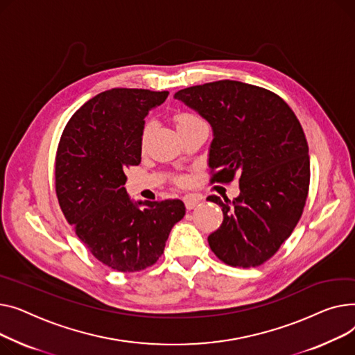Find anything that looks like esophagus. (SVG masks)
Instances as JSON below:
<instances>
[{"label": "esophagus", "mask_w": 355, "mask_h": 355, "mask_svg": "<svg viewBox=\"0 0 355 355\" xmlns=\"http://www.w3.org/2000/svg\"><path fill=\"white\" fill-rule=\"evenodd\" d=\"M183 202H184V206H186V209H193V207H196L198 205H199V198H196L195 195H186L184 198H183Z\"/></svg>", "instance_id": "obj_1"}]
</instances>
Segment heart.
Listing matches in <instances>:
<instances>
[{
    "mask_svg": "<svg viewBox=\"0 0 355 355\" xmlns=\"http://www.w3.org/2000/svg\"><path fill=\"white\" fill-rule=\"evenodd\" d=\"M199 121H202V120H200L199 117H196L195 114H192V113L180 112V113H176V114H175V123H176L178 130H182V129H184V128H187V126H192V124L199 123ZM149 132H150V123L148 121V123L144 124L143 132H141V141L146 140V137H148ZM179 182H183V179H179Z\"/></svg>",
    "mask_w": 355,
    "mask_h": 355,
    "instance_id": "heart-1",
    "label": "heart"
}]
</instances>
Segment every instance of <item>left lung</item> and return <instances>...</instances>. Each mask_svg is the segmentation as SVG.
<instances>
[{
	"instance_id": "left-lung-1",
	"label": "left lung",
	"mask_w": 355,
	"mask_h": 355,
	"mask_svg": "<svg viewBox=\"0 0 355 355\" xmlns=\"http://www.w3.org/2000/svg\"><path fill=\"white\" fill-rule=\"evenodd\" d=\"M175 98L211 123V183L239 179L234 202L222 207L219 229L207 236L225 263L254 268L272 258L300 222L309 189L308 143L284 98L263 87L219 80L179 90Z\"/></svg>"
}]
</instances>
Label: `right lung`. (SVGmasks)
I'll list each match as a JSON object with an SVG mask.
<instances>
[{"mask_svg":"<svg viewBox=\"0 0 355 355\" xmlns=\"http://www.w3.org/2000/svg\"><path fill=\"white\" fill-rule=\"evenodd\" d=\"M168 96L146 89L103 92L71 116L58 141L54 179L61 211L90 254L119 272L155 265L184 216L179 199L136 205L124 189V172L141 160L144 117Z\"/></svg>","mask_w":355,"mask_h":355,"instance_id":"1","label":"right lung"}]
</instances>
